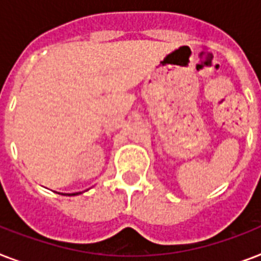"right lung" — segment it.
Instances as JSON below:
<instances>
[{
	"mask_svg": "<svg viewBox=\"0 0 261 261\" xmlns=\"http://www.w3.org/2000/svg\"><path fill=\"white\" fill-rule=\"evenodd\" d=\"M81 194V192H74V194H63V195H69V196H71V195H79Z\"/></svg>",
	"mask_w": 261,
	"mask_h": 261,
	"instance_id": "add662e5",
	"label": "right lung"
}]
</instances>
